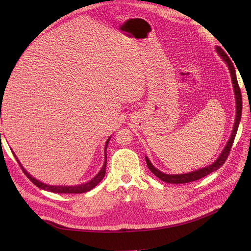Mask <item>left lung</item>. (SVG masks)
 Listing matches in <instances>:
<instances>
[{
	"label": "left lung",
	"instance_id": "left-lung-1",
	"mask_svg": "<svg viewBox=\"0 0 251 251\" xmlns=\"http://www.w3.org/2000/svg\"><path fill=\"white\" fill-rule=\"evenodd\" d=\"M216 51L219 54V56L224 60L227 67H228V70L230 72V76H231L234 98H235V111L237 112H235V119H234V124H233L230 137H229L228 141H227V143L225 144V147H224L223 151H221V154H220V156L216 159V161H214L207 166H205V168L189 172V173H185V174H165L161 171H159L158 169H156L155 166L151 164L150 159L146 156V161H147L149 170L153 173L156 177H158L163 182H166V183H173V184L188 183V182L199 180L205 176H207L208 174H210L212 172H216L218 169L221 168V166L224 164L227 157H228L234 137H235V135H237L241 116H242V95H241V90H240L238 79H237V74H235V69H234L232 62L230 60V58L227 56L226 53L220 47H216Z\"/></svg>",
	"mask_w": 251,
	"mask_h": 251
}]
</instances>
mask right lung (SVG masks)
<instances>
[{"instance_id":"obj_1","label":"right lung","mask_w":251,"mask_h":251,"mask_svg":"<svg viewBox=\"0 0 251 251\" xmlns=\"http://www.w3.org/2000/svg\"><path fill=\"white\" fill-rule=\"evenodd\" d=\"M3 96V95H2ZM2 96L0 95V102H2ZM2 108V104L1 107ZM0 118H1V109H0ZM111 139V136L107 139V141H105V147H104V162H103V165L101 166V169L100 170V172H98L94 178H92L91 180L85 182V183H81V184H77V185H50V184H46L44 183V182L40 181L35 179L34 177H32L31 175H30L26 169H24V166L22 165V163L20 162L19 158L17 157V155L14 154V151H12V154L14 156V158L17 159V161L19 162L20 166L22 168L23 172L25 173L26 176L31 180L33 182V184H35L37 187H40L41 189H44V191H48V192H51V193H58V194H82V193H86V192H89L91 191V189L94 188L102 180V178L104 177V174H105V165H107V148H108V143Z\"/></svg>"}]
</instances>
